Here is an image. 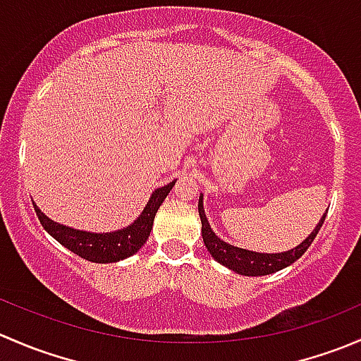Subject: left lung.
I'll return each mask as SVG.
<instances>
[{"label": "left lung", "instance_id": "1", "mask_svg": "<svg viewBox=\"0 0 361 361\" xmlns=\"http://www.w3.org/2000/svg\"><path fill=\"white\" fill-rule=\"evenodd\" d=\"M326 213H329V209H326ZM326 213L323 214L314 231L309 234V238H305L304 241L298 246H295V248L288 251H281V253H257V251L232 246L228 245V243H225L224 239L218 238L213 232V228H211L209 221H207L206 213H204L202 194L201 197H199V216H201L202 224L204 245H206L207 251H209L211 257H213L214 260L220 262L221 265H225V267H228L231 271L238 272V274L241 276H267L292 265L295 260H298V258L305 253V250L311 246V243L314 241L316 234H318L323 221H325Z\"/></svg>", "mask_w": 361, "mask_h": 361}]
</instances>
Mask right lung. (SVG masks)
<instances>
[{
	"label": "right lung",
	"mask_w": 361,
	"mask_h": 361,
	"mask_svg": "<svg viewBox=\"0 0 361 361\" xmlns=\"http://www.w3.org/2000/svg\"><path fill=\"white\" fill-rule=\"evenodd\" d=\"M176 180L171 183L164 185L157 188L152 194L150 201L145 206L143 213L126 228H120L115 232H103V234H96V232H85L76 231V228L66 227L57 221L50 220L49 216L42 213V209L35 206L36 214H38L39 224L43 225L47 232L52 235L56 241L66 246L69 251H73L78 257L85 258L89 262H96V264H111V262L123 260V258L130 257L136 253L141 246L147 243L148 235H150L152 227H154V218L157 214L160 204L167 197L171 188L174 187Z\"/></svg>",
	"instance_id": "obj_1"
}]
</instances>
